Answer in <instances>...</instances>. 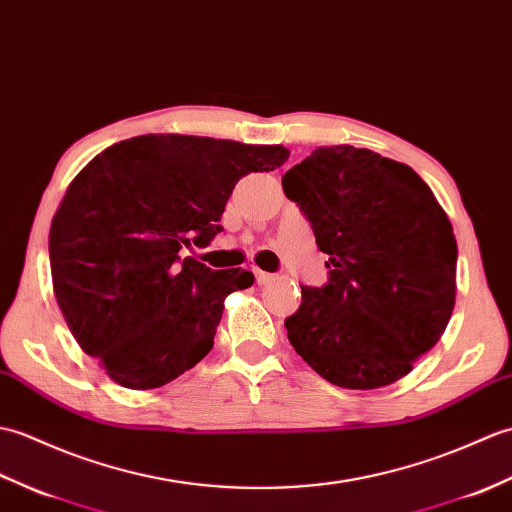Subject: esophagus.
<instances>
[{"instance_id":"1","label":"esophagus","mask_w":512,"mask_h":512,"mask_svg":"<svg viewBox=\"0 0 512 512\" xmlns=\"http://www.w3.org/2000/svg\"><path fill=\"white\" fill-rule=\"evenodd\" d=\"M276 280V274H269V271L263 269H256V282L258 285H269V282Z\"/></svg>"}]
</instances>
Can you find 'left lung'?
Listing matches in <instances>:
<instances>
[{
    "label": "left lung",
    "mask_w": 512,
    "mask_h": 512,
    "mask_svg": "<svg viewBox=\"0 0 512 512\" xmlns=\"http://www.w3.org/2000/svg\"><path fill=\"white\" fill-rule=\"evenodd\" d=\"M328 254V282L302 287L287 337L339 388L405 377L438 344L456 304L458 245L414 170L355 146H320L282 177Z\"/></svg>",
    "instance_id": "8db88e82"
}]
</instances>
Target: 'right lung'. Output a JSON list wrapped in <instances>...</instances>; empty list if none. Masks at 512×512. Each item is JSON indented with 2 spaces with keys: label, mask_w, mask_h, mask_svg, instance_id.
Masks as SVG:
<instances>
[{
  "label": "right lung",
  "mask_w": 512,
  "mask_h": 512,
  "mask_svg": "<svg viewBox=\"0 0 512 512\" xmlns=\"http://www.w3.org/2000/svg\"><path fill=\"white\" fill-rule=\"evenodd\" d=\"M287 157L280 144L138 135L76 175L50 227L54 295L78 346L122 388H162L212 350L225 298L254 274L214 271L184 249L223 230L238 179Z\"/></svg>",
  "instance_id": "right-lung-1"
}]
</instances>
